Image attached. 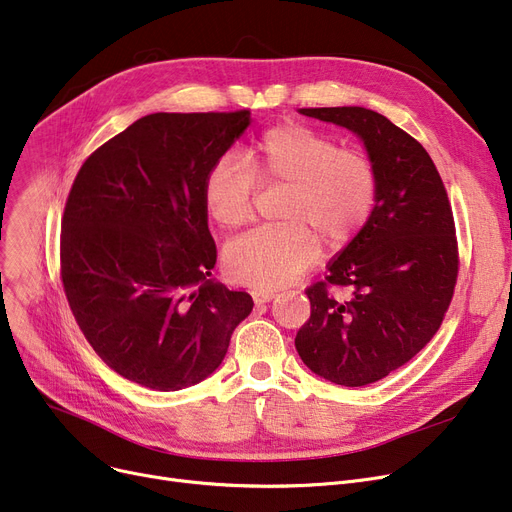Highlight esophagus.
<instances>
[{
	"instance_id": "obj_1",
	"label": "esophagus",
	"mask_w": 512,
	"mask_h": 512,
	"mask_svg": "<svg viewBox=\"0 0 512 512\" xmlns=\"http://www.w3.org/2000/svg\"><path fill=\"white\" fill-rule=\"evenodd\" d=\"M251 297H253L255 305H263V303H270L272 299H276V294L270 290H253Z\"/></svg>"
}]
</instances>
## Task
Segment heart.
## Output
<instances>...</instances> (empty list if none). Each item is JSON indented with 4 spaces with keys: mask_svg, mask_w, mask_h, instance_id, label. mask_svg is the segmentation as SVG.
<instances>
[{
    "mask_svg": "<svg viewBox=\"0 0 512 512\" xmlns=\"http://www.w3.org/2000/svg\"><path fill=\"white\" fill-rule=\"evenodd\" d=\"M259 182L288 186V224L253 230L224 255L230 280L259 290L286 286L309 270L319 257L315 231L334 245L351 240L378 201V174L365 153L292 122L263 132L253 164L236 153L213 161L203 182L211 220L228 230L247 224Z\"/></svg>",
    "mask_w": 512,
    "mask_h": 512,
    "instance_id": "heart-1",
    "label": "heart"
}]
</instances>
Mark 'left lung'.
<instances>
[{"label": "left lung", "instance_id": "left-lung-1", "mask_svg": "<svg viewBox=\"0 0 512 512\" xmlns=\"http://www.w3.org/2000/svg\"><path fill=\"white\" fill-rule=\"evenodd\" d=\"M299 112L355 132L378 174L369 220L326 280L305 290L311 317L294 338L313 373L367 386L411 361L442 326L459 274L452 207L432 157L386 116L357 105ZM330 287L352 297L336 300Z\"/></svg>", "mask_w": 512, "mask_h": 512}]
</instances>
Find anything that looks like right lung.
<instances>
[{
    "label": "right lung",
    "mask_w": 512,
    "mask_h": 512,
    "mask_svg": "<svg viewBox=\"0 0 512 512\" xmlns=\"http://www.w3.org/2000/svg\"><path fill=\"white\" fill-rule=\"evenodd\" d=\"M249 124V110L149 114L74 178L60 240L66 299L93 351L134 384H199L253 311L251 294L209 278L218 253L203 201L205 174Z\"/></svg>",
    "instance_id": "right-lung-1"
}]
</instances>
